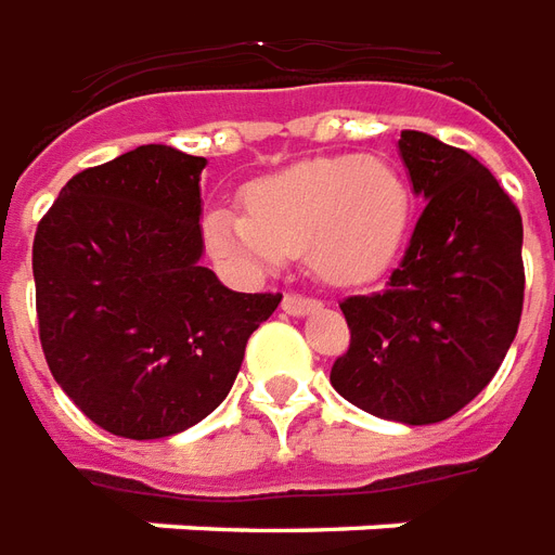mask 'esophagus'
<instances>
[{"mask_svg": "<svg viewBox=\"0 0 555 555\" xmlns=\"http://www.w3.org/2000/svg\"><path fill=\"white\" fill-rule=\"evenodd\" d=\"M281 308L289 313V317H308L313 310H320V301L317 298H305V296H284Z\"/></svg>", "mask_w": 555, "mask_h": 555, "instance_id": "34e87169", "label": "esophagus"}]
</instances>
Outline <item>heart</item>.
Returning a JSON list of instances; mask_svg holds the SVG:
<instances>
[{"label": "heart", "mask_w": 555, "mask_h": 555, "mask_svg": "<svg viewBox=\"0 0 555 555\" xmlns=\"http://www.w3.org/2000/svg\"><path fill=\"white\" fill-rule=\"evenodd\" d=\"M245 211L211 206L203 215V242L221 266L259 278L305 250L322 281L352 286L379 278L397 257L410 191L383 158H310L254 179Z\"/></svg>", "instance_id": "obj_1"}]
</instances>
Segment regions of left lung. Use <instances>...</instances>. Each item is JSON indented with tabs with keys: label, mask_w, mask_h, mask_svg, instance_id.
<instances>
[{
	"label": "left lung",
	"mask_w": 555,
	"mask_h": 555,
	"mask_svg": "<svg viewBox=\"0 0 555 555\" xmlns=\"http://www.w3.org/2000/svg\"><path fill=\"white\" fill-rule=\"evenodd\" d=\"M397 152L424 211L383 293L340 305L352 337L332 385L376 418L436 424L485 391L517 334L522 221L469 152L422 131Z\"/></svg>",
	"instance_id": "8db88e82"
}]
</instances>
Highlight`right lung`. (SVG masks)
Instances as JSON below:
<instances>
[{"mask_svg":"<svg viewBox=\"0 0 555 555\" xmlns=\"http://www.w3.org/2000/svg\"><path fill=\"white\" fill-rule=\"evenodd\" d=\"M206 158L137 145L77 172L33 245L53 379L125 439L182 434L230 395L247 337L281 296L233 293L203 259Z\"/></svg>","mask_w":555,"mask_h":555,"instance_id":"obj_1","label":"right lung"}]
</instances>
